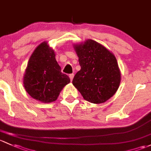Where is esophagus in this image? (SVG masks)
Wrapping results in <instances>:
<instances>
[{
    "label": "esophagus",
    "mask_w": 151,
    "mask_h": 151,
    "mask_svg": "<svg viewBox=\"0 0 151 151\" xmlns=\"http://www.w3.org/2000/svg\"><path fill=\"white\" fill-rule=\"evenodd\" d=\"M69 77H70V81H72L73 79V77H74V74H73V73L70 74V75H69Z\"/></svg>",
    "instance_id": "obj_1"
}]
</instances>
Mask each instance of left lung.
<instances>
[{"label":"left lung","instance_id":"left-lung-1","mask_svg":"<svg viewBox=\"0 0 151 151\" xmlns=\"http://www.w3.org/2000/svg\"><path fill=\"white\" fill-rule=\"evenodd\" d=\"M81 70L73 84L83 99L94 104L106 102L113 97L121 83V71L113 52L91 39L73 44Z\"/></svg>","mask_w":151,"mask_h":151}]
</instances>
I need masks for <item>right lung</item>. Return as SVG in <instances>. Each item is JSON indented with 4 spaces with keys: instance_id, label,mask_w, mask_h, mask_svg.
Wrapping results in <instances>:
<instances>
[{
    "instance_id": "obj_1",
    "label": "right lung",
    "mask_w": 151,
    "mask_h": 151,
    "mask_svg": "<svg viewBox=\"0 0 151 151\" xmlns=\"http://www.w3.org/2000/svg\"><path fill=\"white\" fill-rule=\"evenodd\" d=\"M70 79L61 73L55 52L48 42L38 45L29 59L23 76V84L29 96L43 103L57 100Z\"/></svg>"
}]
</instances>
